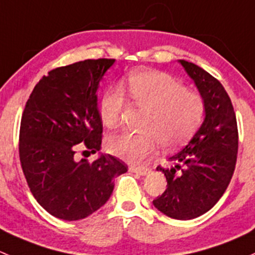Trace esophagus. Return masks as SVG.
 Here are the masks:
<instances>
[{"instance_id":"1","label":"esophagus","mask_w":255,"mask_h":255,"mask_svg":"<svg viewBox=\"0 0 255 255\" xmlns=\"http://www.w3.org/2000/svg\"><path fill=\"white\" fill-rule=\"evenodd\" d=\"M128 170L132 173H136V174H138V175H147V174H149V172H151V169H149V168L133 167V166H131L130 168H128Z\"/></svg>"}]
</instances>
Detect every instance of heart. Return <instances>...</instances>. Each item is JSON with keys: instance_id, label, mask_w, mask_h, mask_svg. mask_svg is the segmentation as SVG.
I'll use <instances>...</instances> for the list:
<instances>
[{"instance_id": "heart-1", "label": "heart", "mask_w": 255, "mask_h": 255, "mask_svg": "<svg viewBox=\"0 0 255 255\" xmlns=\"http://www.w3.org/2000/svg\"><path fill=\"white\" fill-rule=\"evenodd\" d=\"M135 106L148 110L142 132H124L108 141V149L128 163H142L162 145L173 149L183 145L198 130L205 115L203 97L168 73L141 70L131 73L125 83ZM125 107L122 89L112 88L99 99L98 113L104 127L118 128Z\"/></svg>"}]
</instances>
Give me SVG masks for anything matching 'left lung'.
Masks as SVG:
<instances>
[{
  "label": "left lung",
  "mask_w": 255,
  "mask_h": 255,
  "mask_svg": "<svg viewBox=\"0 0 255 255\" xmlns=\"http://www.w3.org/2000/svg\"><path fill=\"white\" fill-rule=\"evenodd\" d=\"M178 62L205 102V118L188 145L169 157L174 166L157 167L166 175L167 189L153 205L168 217L191 220L214 207L230 184L237 161L238 130L224 86L198 65Z\"/></svg>",
  "instance_id": "1"
}]
</instances>
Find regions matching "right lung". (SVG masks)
<instances>
[{
    "label": "right lung",
    "instance_id": "add662e5",
    "mask_svg": "<svg viewBox=\"0 0 255 255\" xmlns=\"http://www.w3.org/2000/svg\"><path fill=\"white\" fill-rule=\"evenodd\" d=\"M114 59L78 61L44 76L22 115L19 158L31 194L52 216L86 219L108 201L128 166L110 154L75 159L76 145L101 149L103 124L97 91ZM86 151V152H88Z\"/></svg>",
    "mask_w": 255,
    "mask_h": 255
}]
</instances>
